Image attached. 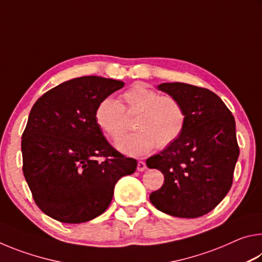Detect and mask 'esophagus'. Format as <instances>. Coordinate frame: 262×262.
<instances>
[{
  "label": "esophagus",
  "mask_w": 262,
  "mask_h": 262,
  "mask_svg": "<svg viewBox=\"0 0 262 262\" xmlns=\"http://www.w3.org/2000/svg\"><path fill=\"white\" fill-rule=\"evenodd\" d=\"M145 168H147V165H145L144 162H142V161L137 162V171L142 172V171H144Z\"/></svg>",
  "instance_id": "obj_1"
}]
</instances>
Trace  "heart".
I'll use <instances>...</instances> for the list:
<instances>
[{
  "instance_id": "b5f03b06",
  "label": "heart",
  "mask_w": 262,
  "mask_h": 262,
  "mask_svg": "<svg viewBox=\"0 0 262 262\" xmlns=\"http://www.w3.org/2000/svg\"><path fill=\"white\" fill-rule=\"evenodd\" d=\"M137 114L139 130L117 142V148L128 156H143L157 145L166 148L183 133L186 112L178 100L162 96L142 84H136L122 95V104L112 97L99 101L95 111L97 126L110 139L118 140L126 129L125 115Z\"/></svg>"
}]
</instances>
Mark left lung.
<instances>
[{"label":"left lung","mask_w":262,"mask_h":262,"mask_svg":"<svg viewBox=\"0 0 262 262\" xmlns=\"http://www.w3.org/2000/svg\"><path fill=\"white\" fill-rule=\"evenodd\" d=\"M158 90L183 105L181 135L147 159L149 168L164 174V184L150 194L158 210L183 219L211 211L231 188L239 156L236 122L219 96L186 83H162Z\"/></svg>","instance_id":"obj_1"}]
</instances>
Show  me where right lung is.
I'll return each instance as SVG.
<instances>
[{
	"label": "right lung",
	"instance_id": "right-lung-1",
	"mask_svg": "<svg viewBox=\"0 0 262 262\" xmlns=\"http://www.w3.org/2000/svg\"><path fill=\"white\" fill-rule=\"evenodd\" d=\"M123 85L98 76L73 78L31 108L21 136L23 173L43 214L69 224L94 220L107 209L118 180L135 172L136 159L118 152L95 120L99 101Z\"/></svg>",
	"mask_w": 262,
	"mask_h": 262
}]
</instances>
